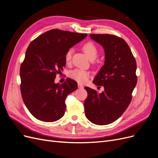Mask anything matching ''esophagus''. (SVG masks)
Instances as JSON below:
<instances>
[{
    "label": "esophagus",
    "mask_w": 158,
    "mask_h": 158,
    "mask_svg": "<svg viewBox=\"0 0 158 158\" xmlns=\"http://www.w3.org/2000/svg\"><path fill=\"white\" fill-rule=\"evenodd\" d=\"M78 88H80V89H82V88H84L83 85H82L81 84H78Z\"/></svg>",
    "instance_id": "34e87169"
}]
</instances>
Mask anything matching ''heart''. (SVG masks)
Segmentation results:
<instances>
[{
    "instance_id": "b5f03b06",
    "label": "heart",
    "mask_w": 158,
    "mask_h": 158,
    "mask_svg": "<svg viewBox=\"0 0 158 158\" xmlns=\"http://www.w3.org/2000/svg\"><path fill=\"white\" fill-rule=\"evenodd\" d=\"M83 51H84L85 55L88 56L89 60H94L96 59L98 54V49L97 47L93 43L88 42L84 44L83 46ZM73 53L74 49L73 47L69 48L66 51L64 55V59L67 63H69L70 62ZM70 76L71 78H73L80 83H85L87 82L89 78V72L83 69H74L70 72Z\"/></svg>"
}]
</instances>
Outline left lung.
Instances as JSON below:
<instances>
[{"instance_id":"1","label":"left lung","mask_w":158,"mask_h":158,"mask_svg":"<svg viewBox=\"0 0 158 158\" xmlns=\"http://www.w3.org/2000/svg\"><path fill=\"white\" fill-rule=\"evenodd\" d=\"M105 51L104 64L93 83L104 91L85 87L88 97L84 102L85 117L95 125H106L120 117L132 99L137 83L136 62L130 47L122 38L110 34H90Z\"/></svg>"}]
</instances>
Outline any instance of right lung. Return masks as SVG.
<instances>
[{
	"label": "right lung",
	"mask_w": 158,
	"mask_h": 158,
	"mask_svg": "<svg viewBox=\"0 0 158 158\" xmlns=\"http://www.w3.org/2000/svg\"><path fill=\"white\" fill-rule=\"evenodd\" d=\"M87 36L57 29L51 30L31 41L20 66L21 94L32 115L44 122L62 118L67 95L78 88L77 82L67 78L63 84L55 83L56 75L66 66V51Z\"/></svg>",
	"instance_id": "obj_1"
}]
</instances>
